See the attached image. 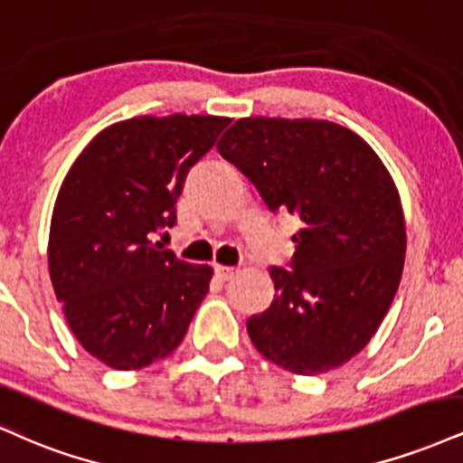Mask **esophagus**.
<instances>
[{
	"instance_id": "1",
	"label": "esophagus",
	"mask_w": 463,
	"mask_h": 463,
	"mask_svg": "<svg viewBox=\"0 0 463 463\" xmlns=\"http://www.w3.org/2000/svg\"><path fill=\"white\" fill-rule=\"evenodd\" d=\"M237 267H228V265H215V274H217V278H220V280H231L232 276L237 274Z\"/></svg>"
}]
</instances>
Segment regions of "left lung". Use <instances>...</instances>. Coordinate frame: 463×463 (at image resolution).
I'll use <instances>...</instances> for the list:
<instances>
[{"label":"left lung","mask_w":463,"mask_h":463,"mask_svg":"<svg viewBox=\"0 0 463 463\" xmlns=\"http://www.w3.org/2000/svg\"><path fill=\"white\" fill-rule=\"evenodd\" d=\"M217 150L269 211L302 222L291 269H269L276 299L248 319L254 347L298 375L345 364L380 327L403 271V209L386 165L354 131L310 118H241Z\"/></svg>","instance_id":"8db88e82"}]
</instances>
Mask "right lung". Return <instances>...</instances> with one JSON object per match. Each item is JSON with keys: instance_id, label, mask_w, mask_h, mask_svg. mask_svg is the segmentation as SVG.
I'll list each match as a JSON object with an SVG mask.
<instances>
[{"instance_id": "obj_1", "label": "right lung", "mask_w": 463, "mask_h": 463, "mask_svg": "<svg viewBox=\"0 0 463 463\" xmlns=\"http://www.w3.org/2000/svg\"><path fill=\"white\" fill-rule=\"evenodd\" d=\"M220 116H140L83 148L55 198L49 274L81 347L111 369L170 355L209 293L211 267L164 250L189 168L228 125Z\"/></svg>"}]
</instances>
